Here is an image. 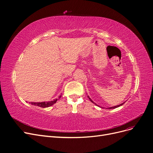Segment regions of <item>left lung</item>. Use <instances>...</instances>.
Wrapping results in <instances>:
<instances>
[{
  "label": "left lung",
  "instance_id": "8db88e82",
  "mask_svg": "<svg viewBox=\"0 0 153 153\" xmlns=\"http://www.w3.org/2000/svg\"><path fill=\"white\" fill-rule=\"evenodd\" d=\"M88 97L89 98V99L90 100V101H91V102H93V103H94V102H93L92 100H91V99H90V97H89L88 96ZM124 103H121V104H120V105H117V106H114V107H110V108H109V109H112V108H117V107H119L121 106L122 105H123V104H124ZM95 105H97V104H96V103H95Z\"/></svg>",
  "mask_w": 153,
  "mask_h": 153
}]
</instances>
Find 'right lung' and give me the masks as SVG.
<instances>
[{
	"instance_id": "add662e5",
	"label": "right lung",
	"mask_w": 153,
	"mask_h": 153,
	"mask_svg": "<svg viewBox=\"0 0 153 153\" xmlns=\"http://www.w3.org/2000/svg\"><path fill=\"white\" fill-rule=\"evenodd\" d=\"M61 96H59V98H60ZM58 100L55 99L53 101H50V102H31L32 105H37L38 107H42V108H45V107H50L52 105H53L54 103H55Z\"/></svg>"
}]
</instances>
